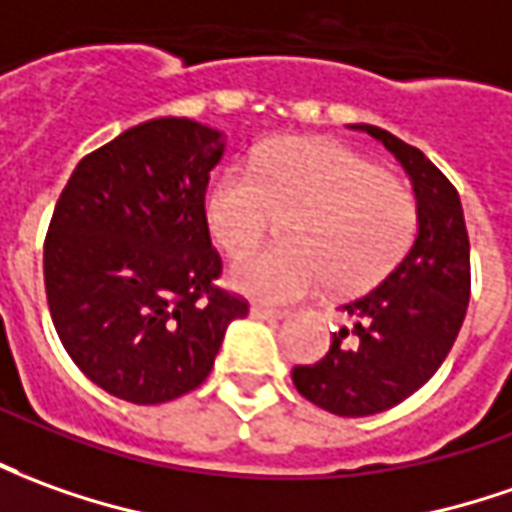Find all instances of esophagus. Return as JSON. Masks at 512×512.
<instances>
[{"instance_id": "34e87169", "label": "esophagus", "mask_w": 512, "mask_h": 512, "mask_svg": "<svg viewBox=\"0 0 512 512\" xmlns=\"http://www.w3.org/2000/svg\"><path fill=\"white\" fill-rule=\"evenodd\" d=\"M287 315H290L287 309H270V306H262V303L250 306V317H256V320H284Z\"/></svg>"}]
</instances>
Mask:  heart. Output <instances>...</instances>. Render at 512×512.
<instances>
[{
    "label": "heart",
    "mask_w": 512,
    "mask_h": 512,
    "mask_svg": "<svg viewBox=\"0 0 512 512\" xmlns=\"http://www.w3.org/2000/svg\"><path fill=\"white\" fill-rule=\"evenodd\" d=\"M273 213H298L285 241L292 251L239 256L228 284L267 303L303 298L329 281L365 290L410 248L415 206L382 169L340 144L287 139L231 167L209 192L206 220L214 242L244 253Z\"/></svg>",
    "instance_id": "obj_1"
}]
</instances>
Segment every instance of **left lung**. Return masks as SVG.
<instances>
[{"label": "left lung", "instance_id": "obj_1", "mask_svg": "<svg viewBox=\"0 0 512 512\" xmlns=\"http://www.w3.org/2000/svg\"><path fill=\"white\" fill-rule=\"evenodd\" d=\"M348 128L384 144L407 172L415 239L379 287L340 306L351 326L334 331L320 362L295 365L292 382L317 407L362 418L401 404L449 357L471 298V267L463 206L449 178L418 147L387 130Z\"/></svg>", "mask_w": 512, "mask_h": 512}]
</instances>
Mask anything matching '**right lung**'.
<instances>
[{"label": "right lung", "instance_id": "add662e5", "mask_svg": "<svg viewBox=\"0 0 512 512\" xmlns=\"http://www.w3.org/2000/svg\"><path fill=\"white\" fill-rule=\"evenodd\" d=\"M225 133L161 116L86 155L44 245L49 315L105 393L164 404L206 382L248 303L214 284L206 189Z\"/></svg>", "mask_w": 512, "mask_h": 512}]
</instances>
